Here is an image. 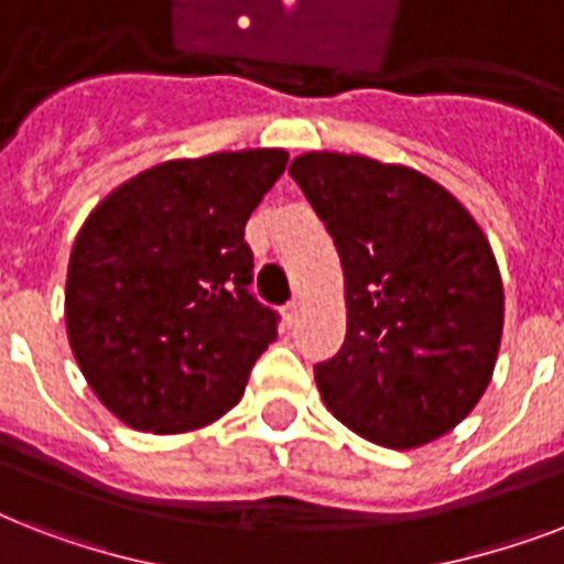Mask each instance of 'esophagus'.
I'll return each mask as SVG.
<instances>
[{"instance_id":"esophagus-1","label":"esophagus","mask_w":564,"mask_h":564,"mask_svg":"<svg viewBox=\"0 0 564 564\" xmlns=\"http://www.w3.org/2000/svg\"><path fill=\"white\" fill-rule=\"evenodd\" d=\"M299 316H301V304H299V301H290V304L283 307V322L292 327L295 322H299Z\"/></svg>"}]
</instances>
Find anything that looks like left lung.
Wrapping results in <instances>:
<instances>
[{"instance_id":"left-lung-1","label":"left lung","mask_w":564,"mask_h":564,"mask_svg":"<svg viewBox=\"0 0 564 564\" xmlns=\"http://www.w3.org/2000/svg\"><path fill=\"white\" fill-rule=\"evenodd\" d=\"M290 175L345 272V343L313 369L327 410L375 445H427L474 410L498 360L503 283L489 239L406 166L310 152Z\"/></svg>"}]
</instances>
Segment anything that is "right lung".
Masks as SVG:
<instances>
[{
	"instance_id": "add662e5",
	"label": "right lung",
	"mask_w": 564,
	"mask_h": 564,
	"mask_svg": "<svg viewBox=\"0 0 564 564\" xmlns=\"http://www.w3.org/2000/svg\"><path fill=\"white\" fill-rule=\"evenodd\" d=\"M286 161L251 149L161 163L87 216L66 272V334L117 419L187 433L239 403L281 322L251 292L246 221Z\"/></svg>"
}]
</instances>
